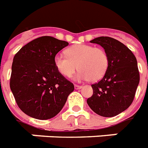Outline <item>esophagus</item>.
<instances>
[{"instance_id":"1","label":"esophagus","mask_w":148,"mask_h":148,"mask_svg":"<svg viewBox=\"0 0 148 148\" xmlns=\"http://www.w3.org/2000/svg\"><path fill=\"white\" fill-rule=\"evenodd\" d=\"M82 88V86L80 85H77V84H75V90H79V89Z\"/></svg>"}]
</instances>
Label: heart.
Here are the masks:
<instances>
[{"instance_id":"obj_1","label":"heart","mask_w":148,"mask_h":148,"mask_svg":"<svg viewBox=\"0 0 148 148\" xmlns=\"http://www.w3.org/2000/svg\"><path fill=\"white\" fill-rule=\"evenodd\" d=\"M67 56L57 54L54 57V65L65 77H71L76 70L81 69L75 76L77 80H99L108 67V56L101 47L79 44L66 51Z\"/></svg>"}]
</instances>
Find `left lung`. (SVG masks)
I'll return each instance as SVG.
<instances>
[{
  "mask_svg": "<svg viewBox=\"0 0 148 148\" xmlns=\"http://www.w3.org/2000/svg\"><path fill=\"white\" fill-rule=\"evenodd\" d=\"M90 43L104 49L109 62L104 77L91 85L93 95L86 102L97 115L113 117L127 109L133 101L140 82L136 58L127 47L112 37L100 36Z\"/></svg>",
  "mask_w": 148,
  "mask_h": 148,
  "instance_id": "1",
  "label": "left lung"
}]
</instances>
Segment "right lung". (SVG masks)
<instances>
[{"instance_id": "add662e5", "label": "right lung", "mask_w": 148, "mask_h": 148, "mask_svg": "<svg viewBox=\"0 0 148 148\" xmlns=\"http://www.w3.org/2000/svg\"><path fill=\"white\" fill-rule=\"evenodd\" d=\"M69 43L41 36L23 46L13 58L10 88L18 106L30 117L46 120L64 107L74 85L58 71L54 57Z\"/></svg>"}]
</instances>
